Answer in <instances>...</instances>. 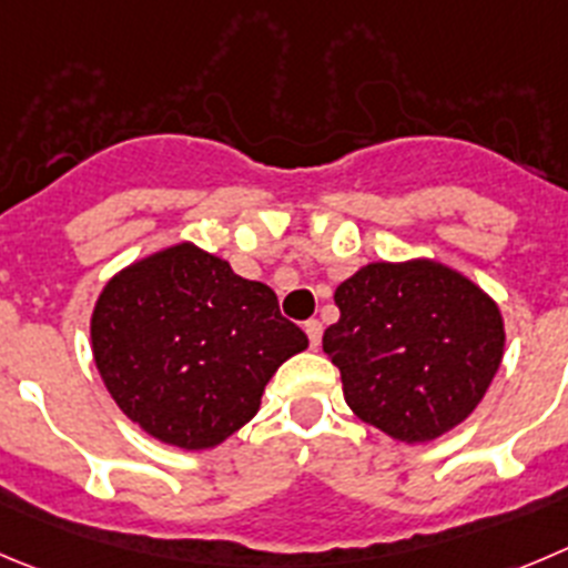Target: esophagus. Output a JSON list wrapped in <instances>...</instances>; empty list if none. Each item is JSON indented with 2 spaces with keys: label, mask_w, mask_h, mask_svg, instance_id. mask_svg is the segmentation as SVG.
<instances>
[{
  "label": "esophagus",
  "mask_w": 568,
  "mask_h": 568,
  "mask_svg": "<svg viewBox=\"0 0 568 568\" xmlns=\"http://www.w3.org/2000/svg\"><path fill=\"white\" fill-rule=\"evenodd\" d=\"M304 332H306V337H310L312 348H317V345H321V337H323L321 321H306L304 323Z\"/></svg>",
  "instance_id": "esophagus-1"
}]
</instances>
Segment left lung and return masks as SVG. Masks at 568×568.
Instances as JSON below:
<instances>
[{
  "instance_id": "left-lung-1",
  "label": "left lung",
  "mask_w": 568,
  "mask_h": 568,
  "mask_svg": "<svg viewBox=\"0 0 568 568\" xmlns=\"http://www.w3.org/2000/svg\"><path fill=\"white\" fill-rule=\"evenodd\" d=\"M334 304L339 321L323 351L339 368L345 402L396 440L455 429L499 371V306L446 264H368L339 284Z\"/></svg>"
}]
</instances>
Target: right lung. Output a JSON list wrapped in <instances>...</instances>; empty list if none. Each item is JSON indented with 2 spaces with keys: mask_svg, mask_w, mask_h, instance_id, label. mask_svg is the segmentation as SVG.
<instances>
[{
  "mask_svg": "<svg viewBox=\"0 0 568 568\" xmlns=\"http://www.w3.org/2000/svg\"><path fill=\"white\" fill-rule=\"evenodd\" d=\"M91 345L119 409L155 440L212 449L256 415L264 385L310 345L262 281L181 242L105 284Z\"/></svg>",
  "mask_w": 568,
  "mask_h": 568,
  "instance_id": "add662e5",
  "label": "right lung"
}]
</instances>
